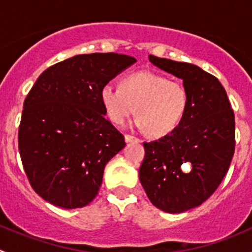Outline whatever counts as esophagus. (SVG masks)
<instances>
[{
    "instance_id": "34e87169",
    "label": "esophagus",
    "mask_w": 252,
    "mask_h": 252,
    "mask_svg": "<svg viewBox=\"0 0 252 252\" xmlns=\"http://www.w3.org/2000/svg\"><path fill=\"white\" fill-rule=\"evenodd\" d=\"M124 140H126V142H133V141H139V139L135 138V136L126 134V135L124 136Z\"/></svg>"
}]
</instances>
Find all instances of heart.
I'll return each mask as SVG.
<instances>
[{"label": "heart", "instance_id": "1", "mask_svg": "<svg viewBox=\"0 0 252 252\" xmlns=\"http://www.w3.org/2000/svg\"><path fill=\"white\" fill-rule=\"evenodd\" d=\"M101 103L113 123L123 124L135 113V126L152 138H162L178 128L189 106L184 84L149 70L126 75L121 86L106 84Z\"/></svg>", "mask_w": 252, "mask_h": 252}]
</instances>
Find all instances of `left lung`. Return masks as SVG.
I'll return each instance as SVG.
<instances>
[{"label":"left lung","mask_w":252,"mask_h":252,"mask_svg":"<svg viewBox=\"0 0 252 252\" xmlns=\"http://www.w3.org/2000/svg\"><path fill=\"white\" fill-rule=\"evenodd\" d=\"M150 62L182 79L189 106L168 135L144 142L140 183L152 205L168 213L197 207L215 192L234 155L235 119L218 79L191 63L149 56ZM187 164H192L185 172Z\"/></svg>","instance_id":"obj_1"}]
</instances>
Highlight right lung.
I'll return each mask as SVG.
<instances>
[{
    "label": "right lung",
    "mask_w": 252,
    "mask_h": 252,
    "mask_svg": "<svg viewBox=\"0 0 252 252\" xmlns=\"http://www.w3.org/2000/svg\"><path fill=\"white\" fill-rule=\"evenodd\" d=\"M136 62L118 53L77 55L47 68L23 106L18 145L25 174L45 201L89 205L124 136L105 118L100 91Z\"/></svg>",
    "instance_id": "obj_1"
}]
</instances>
